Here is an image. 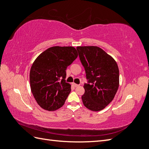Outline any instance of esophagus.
<instances>
[{
  "mask_svg": "<svg viewBox=\"0 0 149 149\" xmlns=\"http://www.w3.org/2000/svg\"><path fill=\"white\" fill-rule=\"evenodd\" d=\"M72 85H73V86H74V87H78V86H79V84H75V83H72Z\"/></svg>",
  "mask_w": 149,
  "mask_h": 149,
  "instance_id": "esophagus-1",
  "label": "esophagus"
}]
</instances>
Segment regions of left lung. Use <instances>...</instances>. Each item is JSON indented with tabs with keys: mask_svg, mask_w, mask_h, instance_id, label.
<instances>
[{
	"mask_svg": "<svg viewBox=\"0 0 149 149\" xmlns=\"http://www.w3.org/2000/svg\"><path fill=\"white\" fill-rule=\"evenodd\" d=\"M79 56L86 74L83 104L92 111L103 110L111 102L119 84L116 61L97 46H78Z\"/></svg>",
	"mask_w": 149,
	"mask_h": 149,
	"instance_id": "obj_1",
	"label": "left lung"
}]
</instances>
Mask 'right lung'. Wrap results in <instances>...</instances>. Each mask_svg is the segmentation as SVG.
Masks as SVG:
<instances>
[{
  "label": "right lung",
  "instance_id": "obj_1",
  "mask_svg": "<svg viewBox=\"0 0 149 149\" xmlns=\"http://www.w3.org/2000/svg\"><path fill=\"white\" fill-rule=\"evenodd\" d=\"M78 56L72 46L48 48L38 56L30 72L31 91L39 105L54 111L64 105L71 86L66 82V70Z\"/></svg>",
  "mask_w": 149,
  "mask_h": 149
}]
</instances>
